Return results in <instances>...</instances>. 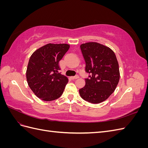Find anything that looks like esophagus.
Returning <instances> with one entry per match:
<instances>
[{"mask_svg": "<svg viewBox=\"0 0 148 148\" xmlns=\"http://www.w3.org/2000/svg\"><path fill=\"white\" fill-rule=\"evenodd\" d=\"M79 78V77L78 76H75V77H71V78L72 79H77V78Z\"/></svg>", "mask_w": 148, "mask_h": 148, "instance_id": "34e87169", "label": "esophagus"}]
</instances>
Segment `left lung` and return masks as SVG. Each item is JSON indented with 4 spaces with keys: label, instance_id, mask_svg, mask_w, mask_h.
Returning <instances> with one entry per match:
<instances>
[{
    "label": "left lung",
    "instance_id": "1",
    "mask_svg": "<svg viewBox=\"0 0 148 148\" xmlns=\"http://www.w3.org/2000/svg\"><path fill=\"white\" fill-rule=\"evenodd\" d=\"M80 48L86 62V71L91 73L85 79V86L79 89L83 99L99 104L114 92L120 79L119 63L114 52L96 42L82 44Z\"/></svg>",
    "mask_w": 148,
    "mask_h": 148
}]
</instances>
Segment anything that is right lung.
Segmentation results:
<instances>
[{
    "label": "right lung",
    "mask_w": 148,
    "mask_h": 148,
    "mask_svg": "<svg viewBox=\"0 0 148 148\" xmlns=\"http://www.w3.org/2000/svg\"><path fill=\"white\" fill-rule=\"evenodd\" d=\"M69 48L67 44L49 43L31 56L26 80L34 95L41 100H56L63 94L69 79L59 72V62Z\"/></svg>",
    "instance_id": "obj_1"
}]
</instances>
